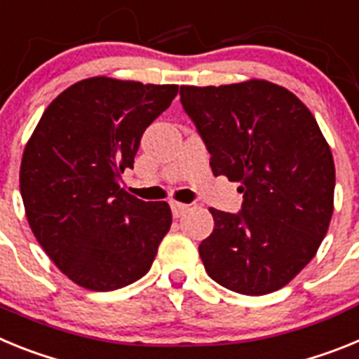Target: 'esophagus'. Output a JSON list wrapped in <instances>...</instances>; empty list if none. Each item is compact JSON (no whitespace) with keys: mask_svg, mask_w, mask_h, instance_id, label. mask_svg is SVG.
Segmentation results:
<instances>
[{"mask_svg":"<svg viewBox=\"0 0 359 359\" xmlns=\"http://www.w3.org/2000/svg\"><path fill=\"white\" fill-rule=\"evenodd\" d=\"M170 210H172L174 217H182L187 210H189V205H183V203L172 201L170 203Z\"/></svg>","mask_w":359,"mask_h":359,"instance_id":"esophagus-1","label":"esophagus"}]
</instances>
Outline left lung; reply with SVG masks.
<instances>
[{
    "label": "left lung",
    "instance_id": "8db88e82",
    "mask_svg": "<svg viewBox=\"0 0 359 359\" xmlns=\"http://www.w3.org/2000/svg\"><path fill=\"white\" fill-rule=\"evenodd\" d=\"M182 104L215 176L241 183L239 214L210 208L199 244L207 273L236 293L268 294L318 252L334 210V161L315 116L290 90L252 79L182 86Z\"/></svg>",
    "mask_w": 359,
    "mask_h": 359
}]
</instances>
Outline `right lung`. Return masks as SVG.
I'll list each match as a JSON object with an SVG mask.
<instances>
[{"label": "right lung", "mask_w": 359, "mask_h": 359, "mask_svg": "<svg viewBox=\"0 0 359 359\" xmlns=\"http://www.w3.org/2000/svg\"><path fill=\"white\" fill-rule=\"evenodd\" d=\"M176 84L91 77L62 91L23 152L19 189L37 243L77 286L113 291L151 269L172 214L120 187Z\"/></svg>", "instance_id": "obj_1"}]
</instances>
